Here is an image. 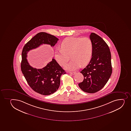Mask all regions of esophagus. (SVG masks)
Wrapping results in <instances>:
<instances>
[{
	"label": "esophagus",
	"instance_id": "esophagus-1",
	"mask_svg": "<svg viewBox=\"0 0 131 131\" xmlns=\"http://www.w3.org/2000/svg\"><path fill=\"white\" fill-rule=\"evenodd\" d=\"M69 73H70V74H72V75H74V74H75L76 73V72H70Z\"/></svg>",
	"mask_w": 131,
	"mask_h": 131
}]
</instances>
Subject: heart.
Segmentation results:
<instances>
[{
	"label": "heart",
	"mask_w": 131,
	"mask_h": 131,
	"mask_svg": "<svg viewBox=\"0 0 131 131\" xmlns=\"http://www.w3.org/2000/svg\"><path fill=\"white\" fill-rule=\"evenodd\" d=\"M61 48L55 50V59L60 66H64L70 55L72 60L65 67L68 70H76L81 65L85 66L92 58L93 43L89 37H68L61 43Z\"/></svg>",
	"instance_id": "obj_1"
}]
</instances>
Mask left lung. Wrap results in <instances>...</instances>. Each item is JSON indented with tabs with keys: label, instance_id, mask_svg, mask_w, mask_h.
Masks as SVG:
<instances>
[{
	"label": "left lung",
	"instance_id": "left-lung-1",
	"mask_svg": "<svg viewBox=\"0 0 131 131\" xmlns=\"http://www.w3.org/2000/svg\"><path fill=\"white\" fill-rule=\"evenodd\" d=\"M90 39L93 43V53L89 64L80 73L84 76L79 86L84 92L95 93L102 89L112 74L111 51L106 42L97 34L92 32Z\"/></svg>",
	"mask_w": 131,
	"mask_h": 131
}]
</instances>
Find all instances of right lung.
<instances>
[{
	"mask_svg": "<svg viewBox=\"0 0 131 131\" xmlns=\"http://www.w3.org/2000/svg\"><path fill=\"white\" fill-rule=\"evenodd\" d=\"M58 40L53 35L39 32L25 45L22 52L21 70L26 81L33 90L44 95L52 94L58 89L61 76L66 73L54 58L42 69L32 68L27 59V52L43 44L54 46Z\"/></svg>",
	"mask_w": 131,
	"mask_h": 131,
	"instance_id": "add662e5",
	"label": "right lung"
}]
</instances>
